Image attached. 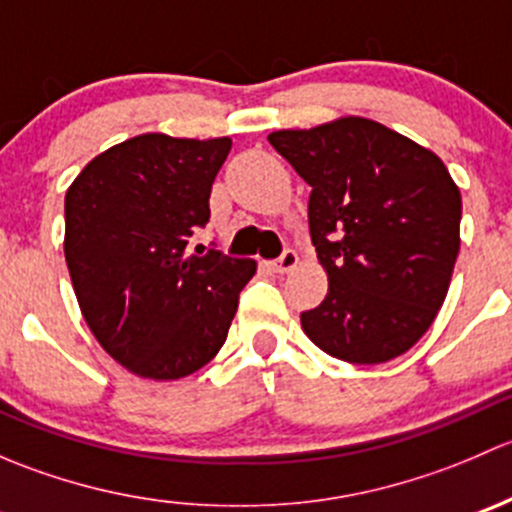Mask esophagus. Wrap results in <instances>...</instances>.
<instances>
[{
    "label": "esophagus",
    "instance_id": "obj_1",
    "mask_svg": "<svg viewBox=\"0 0 512 512\" xmlns=\"http://www.w3.org/2000/svg\"><path fill=\"white\" fill-rule=\"evenodd\" d=\"M297 262H299L297 252L285 250L280 257H277V260L267 262V267H270L272 272H277V275H282V272H292L294 267H297Z\"/></svg>",
    "mask_w": 512,
    "mask_h": 512
}]
</instances>
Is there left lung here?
Returning <instances> with one entry per match:
<instances>
[{"label": "left lung", "instance_id": "8db88e82", "mask_svg": "<svg viewBox=\"0 0 512 512\" xmlns=\"http://www.w3.org/2000/svg\"><path fill=\"white\" fill-rule=\"evenodd\" d=\"M267 138L312 185L309 235L329 292L299 314L304 334L349 364L409 352L446 299L461 247V193L443 160L359 116Z\"/></svg>", "mask_w": 512, "mask_h": 512}]
</instances>
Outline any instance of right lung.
Masks as SVG:
<instances>
[{
    "label": "right lung",
    "mask_w": 512,
    "mask_h": 512,
    "mask_svg": "<svg viewBox=\"0 0 512 512\" xmlns=\"http://www.w3.org/2000/svg\"><path fill=\"white\" fill-rule=\"evenodd\" d=\"M230 146L143 133L96 156L66 190L64 255L81 312L98 344L143 379L208 364L257 270L215 247L185 252L208 225Z\"/></svg>",
    "instance_id": "add662e5"
}]
</instances>
